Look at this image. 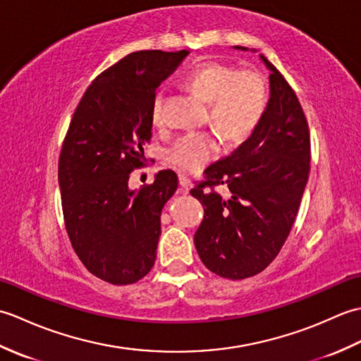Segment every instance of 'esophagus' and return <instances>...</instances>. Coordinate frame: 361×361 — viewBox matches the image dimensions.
Instances as JSON below:
<instances>
[{
  "mask_svg": "<svg viewBox=\"0 0 361 361\" xmlns=\"http://www.w3.org/2000/svg\"><path fill=\"white\" fill-rule=\"evenodd\" d=\"M189 186H190V181L186 175H180V192L186 194L189 192Z\"/></svg>",
  "mask_w": 361,
  "mask_h": 361,
  "instance_id": "34e87169",
  "label": "esophagus"
}]
</instances>
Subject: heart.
<instances>
[{
    "label": "heart",
    "mask_w": 361,
    "mask_h": 361,
    "mask_svg": "<svg viewBox=\"0 0 361 361\" xmlns=\"http://www.w3.org/2000/svg\"><path fill=\"white\" fill-rule=\"evenodd\" d=\"M188 85L209 102V118L214 127L228 141L242 142L252 133L267 109V88L259 74L237 71L235 68L206 62L198 65L186 78ZM163 90L157 91L152 102V121L164 122ZM220 153L217 135L209 132L186 133L169 145L164 153L167 164L183 172H197Z\"/></svg>",
    "instance_id": "1"
}]
</instances>
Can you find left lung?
<instances>
[{
  "label": "left lung",
  "instance_id": "1",
  "mask_svg": "<svg viewBox=\"0 0 361 361\" xmlns=\"http://www.w3.org/2000/svg\"><path fill=\"white\" fill-rule=\"evenodd\" d=\"M259 59L271 73L262 119L248 140L206 169V181L190 189L204 208L194 235L198 256L208 270L228 279L255 276L278 256L310 171L309 127L295 91L267 57ZM219 184L228 188V197L207 189Z\"/></svg>",
  "mask_w": 361,
  "mask_h": 361
}]
</instances>
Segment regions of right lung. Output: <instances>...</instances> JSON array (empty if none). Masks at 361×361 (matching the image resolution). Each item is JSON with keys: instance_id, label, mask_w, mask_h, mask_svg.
Returning <instances> with one entry per match:
<instances>
[{"instance_id": "obj_1", "label": "right lung", "mask_w": 361, "mask_h": 361, "mask_svg": "<svg viewBox=\"0 0 361 361\" xmlns=\"http://www.w3.org/2000/svg\"><path fill=\"white\" fill-rule=\"evenodd\" d=\"M189 51H137L99 74L75 109L59 159L68 235L90 273L114 286L144 278L155 264L161 211L176 188L171 169L132 189L152 136L155 90Z\"/></svg>"}]
</instances>
